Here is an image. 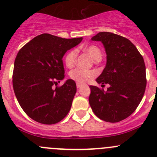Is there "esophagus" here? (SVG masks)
<instances>
[{
  "label": "esophagus",
  "instance_id": "obj_1",
  "mask_svg": "<svg viewBox=\"0 0 157 157\" xmlns=\"http://www.w3.org/2000/svg\"><path fill=\"white\" fill-rule=\"evenodd\" d=\"M76 86H77V88H80L82 86V84H81V83H78H78L76 84Z\"/></svg>",
  "mask_w": 157,
  "mask_h": 157
}]
</instances>
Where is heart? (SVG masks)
<instances>
[{
    "label": "heart",
    "instance_id": "obj_1",
    "mask_svg": "<svg viewBox=\"0 0 157 157\" xmlns=\"http://www.w3.org/2000/svg\"><path fill=\"white\" fill-rule=\"evenodd\" d=\"M84 51L87 52L94 61H96L98 59L101 58V52L100 49L95 46L91 45V46H86L84 48ZM76 57L77 52L75 49H72V50L69 51L65 56V63H66V66L69 68L72 67L75 65ZM69 76L71 78L78 83H85L90 78L94 76V73L92 71L75 69L71 71L69 73Z\"/></svg>",
    "mask_w": 157,
    "mask_h": 157
}]
</instances>
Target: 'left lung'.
Listing matches in <instances>:
<instances>
[{
	"mask_svg": "<svg viewBox=\"0 0 157 157\" xmlns=\"http://www.w3.org/2000/svg\"><path fill=\"white\" fill-rule=\"evenodd\" d=\"M104 45L106 66L96 82L107 91L90 85L89 104L101 120L115 123L136 110L145 92L147 78L144 58L128 39L109 32H100L91 38Z\"/></svg>",
	"mask_w": 157,
	"mask_h": 157,
	"instance_id": "8db88e82",
	"label": "left lung"
}]
</instances>
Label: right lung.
<instances>
[{
    "mask_svg": "<svg viewBox=\"0 0 157 157\" xmlns=\"http://www.w3.org/2000/svg\"><path fill=\"white\" fill-rule=\"evenodd\" d=\"M82 37L64 39L48 33L34 37L17 55L13 72L15 95L24 112L40 124L63 120L72 106L76 84L65 78L63 57L80 43Z\"/></svg>",
    "mask_w": 157,
    "mask_h": 157,
    "instance_id": "1",
    "label": "right lung"
}]
</instances>
